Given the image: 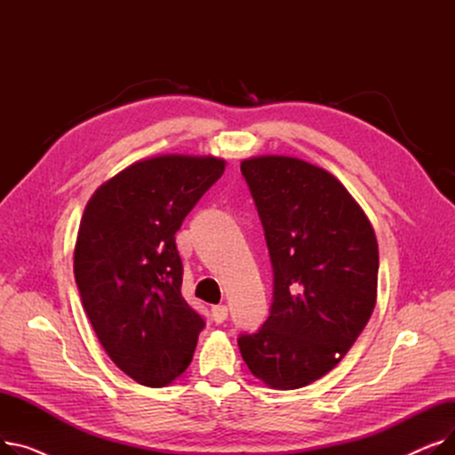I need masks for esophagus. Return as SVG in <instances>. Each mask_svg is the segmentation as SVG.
<instances>
[{
  "mask_svg": "<svg viewBox=\"0 0 455 455\" xmlns=\"http://www.w3.org/2000/svg\"><path fill=\"white\" fill-rule=\"evenodd\" d=\"M212 317H213V321H215V323H218V324L225 323V319L228 317V307H227L225 304H220V306H213V307H212Z\"/></svg>",
  "mask_w": 455,
  "mask_h": 455,
  "instance_id": "esophagus-1",
  "label": "esophagus"
}]
</instances>
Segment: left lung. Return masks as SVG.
Segmentation results:
<instances>
[{"label":"left lung","mask_w":455,"mask_h":455,"mask_svg":"<svg viewBox=\"0 0 455 455\" xmlns=\"http://www.w3.org/2000/svg\"><path fill=\"white\" fill-rule=\"evenodd\" d=\"M273 266V304L237 345L251 372L275 389H299L336 367L376 304L378 243L347 188L291 156L242 162Z\"/></svg>","instance_id":"1"}]
</instances>
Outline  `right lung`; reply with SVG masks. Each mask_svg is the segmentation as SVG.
Here are the masks:
<instances>
[{"label":"right lung","mask_w":455,"mask_h":455,"mask_svg":"<svg viewBox=\"0 0 455 455\" xmlns=\"http://www.w3.org/2000/svg\"><path fill=\"white\" fill-rule=\"evenodd\" d=\"M223 172L215 156L140 160L84 208L74 252L83 307L110 360L141 386L172 384L194 357L204 319L180 293L175 234Z\"/></svg>","instance_id":"right-lung-1"}]
</instances>
